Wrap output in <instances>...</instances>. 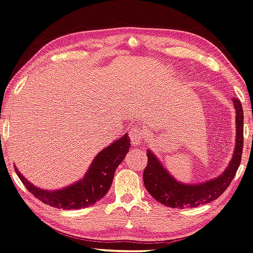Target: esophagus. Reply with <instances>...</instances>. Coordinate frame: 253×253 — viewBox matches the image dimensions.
I'll list each match as a JSON object with an SVG mask.
<instances>
[{"label": "esophagus", "instance_id": "esophagus-1", "mask_svg": "<svg viewBox=\"0 0 253 253\" xmlns=\"http://www.w3.org/2000/svg\"><path fill=\"white\" fill-rule=\"evenodd\" d=\"M129 139H130L133 145H141L143 142V133L138 128H131L129 130Z\"/></svg>", "mask_w": 253, "mask_h": 253}]
</instances>
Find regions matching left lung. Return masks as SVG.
<instances>
[{
  "instance_id": "8db88e82",
  "label": "left lung",
  "mask_w": 253,
  "mask_h": 253,
  "mask_svg": "<svg viewBox=\"0 0 253 253\" xmlns=\"http://www.w3.org/2000/svg\"><path fill=\"white\" fill-rule=\"evenodd\" d=\"M235 109V146L233 156L221 175L209 181L196 184L179 182L165 169L150 149H147L148 162L143 172L146 190L159 203L169 208H195L217 199L227 190L242 161L244 145V113L242 104L233 97Z\"/></svg>"
}]
</instances>
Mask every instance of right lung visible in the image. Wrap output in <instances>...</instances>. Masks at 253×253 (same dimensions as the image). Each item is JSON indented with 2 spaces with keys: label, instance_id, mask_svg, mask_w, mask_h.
<instances>
[{
  "label": "right lung",
  "instance_id": "right-lung-1",
  "mask_svg": "<svg viewBox=\"0 0 253 253\" xmlns=\"http://www.w3.org/2000/svg\"><path fill=\"white\" fill-rule=\"evenodd\" d=\"M129 148L130 140L126 133L96 155L83 179L60 190H42L28 181L16 165L14 170L26 189L43 204L63 210H76L94 205L105 196L112 184L115 169L124 160Z\"/></svg>",
  "mask_w": 253,
  "mask_h": 253
}]
</instances>
